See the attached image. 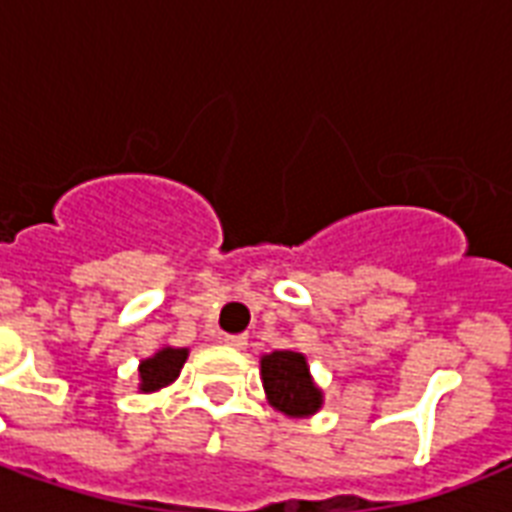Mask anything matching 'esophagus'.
Masks as SVG:
<instances>
[{
  "label": "esophagus",
  "instance_id": "1",
  "mask_svg": "<svg viewBox=\"0 0 512 512\" xmlns=\"http://www.w3.org/2000/svg\"><path fill=\"white\" fill-rule=\"evenodd\" d=\"M225 345H231L236 350L247 348V335H225Z\"/></svg>",
  "mask_w": 512,
  "mask_h": 512
}]
</instances>
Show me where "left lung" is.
<instances>
[{
	"mask_svg": "<svg viewBox=\"0 0 512 512\" xmlns=\"http://www.w3.org/2000/svg\"><path fill=\"white\" fill-rule=\"evenodd\" d=\"M263 385L271 404L292 417L313 414L321 406V390L313 385L303 353L276 350L260 361Z\"/></svg>",
	"mask_w": 512,
	"mask_h": 512,
	"instance_id": "obj_1",
	"label": "left lung"
}]
</instances>
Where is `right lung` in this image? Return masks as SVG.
Returning <instances> with one entry per match:
<instances>
[{
	"label": "right lung",
	"instance_id": "1",
	"mask_svg": "<svg viewBox=\"0 0 512 512\" xmlns=\"http://www.w3.org/2000/svg\"><path fill=\"white\" fill-rule=\"evenodd\" d=\"M188 350L185 348H162L156 356L146 358L140 364V390H159L164 385H170L175 380L180 369H183Z\"/></svg>",
	"mask_w": 512,
	"mask_h": 512
}]
</instances>
